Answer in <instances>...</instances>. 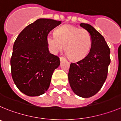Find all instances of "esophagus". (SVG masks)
Returning <instances> with one entry per match:
<instances>
[{"instance_id": "34e87169", "label": "esophagus", "mask_w": 121, "mask_h": 121, "mask_svg": "<svg viewBox=\"0 0 121 121\" xmlns=\"http://www.w3.org/2000/svg\"><path fill=\"white\" fill-rule=\"evenodd\" d=\"M64 60H66V58H65V57H63V56H60V60L61 61Z\"/></svg>"}]
</instances>
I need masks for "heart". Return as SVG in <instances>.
I'll list each match as a JSON object with an SVG mask.
<instances>
[{
    "label": "heart",
    "instance_id": "obj_1",
    "mask_svg": "<svg viewBox=\"0 0 121 121\" xmlns=\"http://www.w3.org/2000/svg\"><path fill=\"white\" fill-rule=\"evenodd\" d=\"M54 35L46 37L48 46L53 54L64 48L70 59L79 60L89 53L92 45V37L87 30L66 25L57 28Z\"/></svg>",
    "mask_w": 121,
    "mask_h": 121
}]
</instances>
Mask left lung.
<instances>
[{"label": "left lung", "mask_w": 121, "mask_h": 121, "mask_svg": "<svg viewBox=\"0 0 121 121\" xmlns=\"http://www.w3.org/2000/svg\"><path fill=\"white\" fill-rule=\"evenodd\" d=\"M92 37V45L89 54L76 63H71L68 73L70 87L77 95L90 98L103 87L110 63V48L104 37L92 26L80 23Z\"/></svg>", "instance_id": "1"}]
</instances>
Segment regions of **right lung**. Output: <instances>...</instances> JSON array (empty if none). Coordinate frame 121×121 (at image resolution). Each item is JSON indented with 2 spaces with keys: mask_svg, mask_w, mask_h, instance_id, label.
Segmentation results:
<instances>
[{
  "mask_svg": "<svg viewBox=\"0 0 121 121\" xmlns=\"http://www.w3.org/2000/svg\"><path fill=\"white\" fill-rule=\"evenodd\" d=\"M61 21L39 18L27 26L15 41L11 58V75L18 90L37 96L49 89L51 77L60 65L58 56L51 54L46 37Z\"/></svg>",
  "mask_w": 121,
  "mask_h": 121,
  "instance_id": "right-lung-1",
  "label": "right lung"
}]
</instances>
